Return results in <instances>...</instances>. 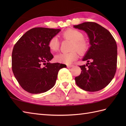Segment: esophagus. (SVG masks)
I'll return each instance as SVG.
<instances>
[{"mask_svg": "<svg viewBox=\"0 0 126 126\" xmlns=\"http://www.w3.org/2000/svg\"><path fill=\"white\" fill-rule=\"evenodd\" d=\"M74 65L73 64H68L67 65V67L68 68H71V67H73Z\"/></svg>", "mask_w": 126, "mask_h": 126, "instance_id": "esophagus-1", "label": "esophagus"}]
</instances>
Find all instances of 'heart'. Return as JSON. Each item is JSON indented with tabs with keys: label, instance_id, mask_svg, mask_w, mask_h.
Masks as SVG:
<instances>
[{
	"label": "heart",
	"instance_id": "1",
	"mask_svg": "<svg viewBox=\"0 0 126 126\" xmlns=\"http://www.w3.org/2000/svg\"><path fill=\"white\" fill-rule=\"evenodd\" d=\"M63 38L70 40L73 43L70 52H63L55 56V60L58 62L70 64L78 58V54L76 49L80 54H84L87 51L89 47L88 42L84 39V34L82 32L73 29H68L62 33ZM60 42L57 36L51 37L48 42V47L51 51H56L59 49Z\"/></svg>",
	"mask_w": 126,
	"mask_h": 126
}]
</instances>
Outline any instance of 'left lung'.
Wrapping results in <instances>:
<instances>
[{
    "label": "left lung",
    "instance_id": "8db88e82",
    "mask_svg": "<svg viewBox=\"0 0 126 126\" xmlns=\"http://www.w3.org/2000/svg\"><path fill=\"white\" fill-rule=\"evenodd\" d=\"M84 31L89 38L90 47L82 60L80 75L75 78L82 89L94 92L103 89L115 76L117 67V45L110 32L94 22H85L74 25Z\"/></svg>",
    "mask_w": 126,
    "mask_h": 126
}]
</instances>
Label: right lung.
I'll return each mask as SVG.
<instances>
[{
    "label": "right lung",
    "mask_w": 126,
    "mask_h": 126,
    "mask_svg": "<svg viewBox=\"0 0 126 126\" xmlns=\"http://www.w3.org/2000/svg\"><path fill=\"white\" fill-rule=\"evenodd\" d=\"M61 31L34 28L23 34L15 44L12 53V69L24 90L31 94L46 92L54 86L59 70L65 66L51 63L53 56L48 42Z\"/></svg>",
    "instance_id": "add662e5"
}]
</instances>
